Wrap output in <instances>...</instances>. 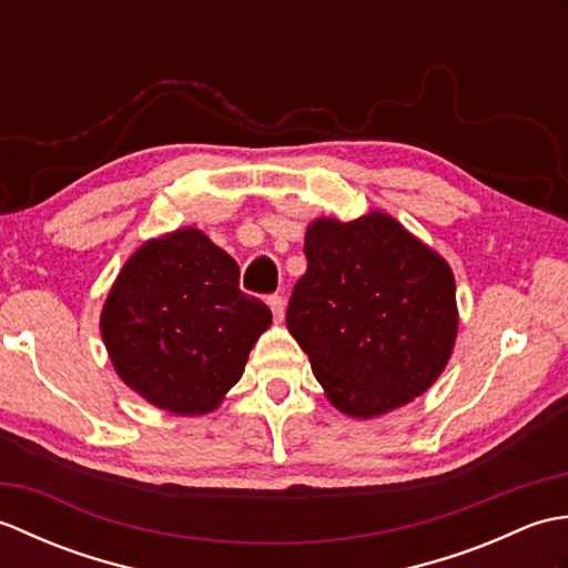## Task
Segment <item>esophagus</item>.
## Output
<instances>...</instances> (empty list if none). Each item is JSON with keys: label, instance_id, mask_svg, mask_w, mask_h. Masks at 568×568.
<instances>
[{"label": "esophagus", "instance_id": "1", "mask_svg": "<svg viewBox=\"0 0 568 568\" xmlns=\"http://www.w3.org/2000/svg\"><path fill=\"white\" fill-rule=\"evenodd\" d=\"M268 307H271V312H273V320H275L277 324H281L283 317H285V303H283V297H277V295L268 297Z\"/></svg>", "mask_w": 568, "mask_h": 568}]
</instances>
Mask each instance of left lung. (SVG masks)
<instances>
[{
  "instance_id": "8db88e82",
  "label": "left lung",
  "mask_w": 568,
  "mask_h": 568,
  "mask_svg": "<svg viewBox=\"0 0 568 568\" xmlns=\"http://www.w3.org/2000/svg\"><path fill=\"white\" fill-rule=\"evenodd\" d=\"M305 256L285 322L327 400L371 419L425 395L456 344L452 265L381 210L310 222Z\"/></svg>"
}]
</instances>
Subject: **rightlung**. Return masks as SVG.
Segmentation results:
<instances>
[{"instance_id":"add662e5","label":"right lung","mask_w":568,"mask_h":568,"mask_svg":"<svg viewBox=\"0 0 568 568\" xmlns=\"http://www.w3.org/2000/svg\"><path fill=\"white\" fill-rule=\"evenodd\" d=\"M273 315L239 291V265L195 226L131 253L102 305L116 376L153 407L200 417L222 405Z\"/></svg>"}]
</instances>
